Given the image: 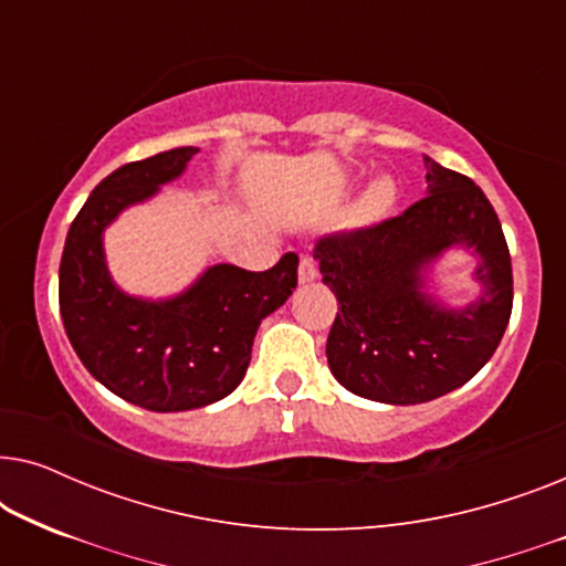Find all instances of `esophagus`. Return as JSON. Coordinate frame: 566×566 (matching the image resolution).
<instances>
[{"instance_id": "34e87169", "label": "esophagus", "mask_w": 566, "mask_h": 566, "mask_svg": "<svg viewBox=\"0 0 566 566\" xmlns=\"http://www.w3.org/2000/svg\"><path fill=\"white\" fill-rule=\"evenodd\" d=\"M316 275H319V270H316V260L312 258V254H304L298 262V281L312 283V281H316Z\"/></svg>"}]
</instances>
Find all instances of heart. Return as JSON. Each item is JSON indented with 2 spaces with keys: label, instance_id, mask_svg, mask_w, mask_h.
<instances>
[{
  "label": "heart",
  "instance_id": "obj_1",
  "mask_svg": "<svg viewBox=\"0 0 566 566\" xmlns=\"http://www.w3.org/2000/svg\"><path fill=\"white\" fill-rule=\"evenodd\" d=\"M394 198H397V190H394V182L386 180V177H378L363 190L358 203L353 208V219L358 223H374L381 219V216L389 211Z\"/></svg>",
  "mask_w": 566,
  "mask_h": 566
}]
</instances>
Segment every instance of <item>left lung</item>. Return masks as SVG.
<instances>
[{"label": "left lung", "instance_id": "1", "mask_svg": "<svg viewBox=\"0 0 566 566\" xmlns=\"http://www.w3.org/2000/svg\"><path fill=\"white\" fill-rule=\"evenodd\" d=\"M428 196L397 219L322 237V281L339 312L327 337L332 376L384 405H422L474 378L513 312V265L494 208L474 180L424 157ZM463 245L478 254L480 296L440 305L427 270Z\"/></svg>", "mask_w": 566, "mask_h": 566}]
</instances>
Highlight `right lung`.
Returning a JSON list of instances; mask_svg holds the SVG:
<instances>
[{
	"label": "right lung",
	"instance_id": "right-lung-1",
	"mask_svg": "<svg viewBox=\"0 0 566 566\" xmlns=\"http://www.w3.org/2000/svg\"><path fill=\"white\" fill-rule=\"evenodd\" d=\"M196 146L130 161L92 190L66 234L59 306L84 368L115 397L151 412L213 405L242 384L260 322L296 289L298 254L262 273L211 265L172 298H138L111 277L103 234L128 206L177 180Z\"/></svg>",
	"mask_w": 566,
	"mask_h": 566
}]
</instances>
